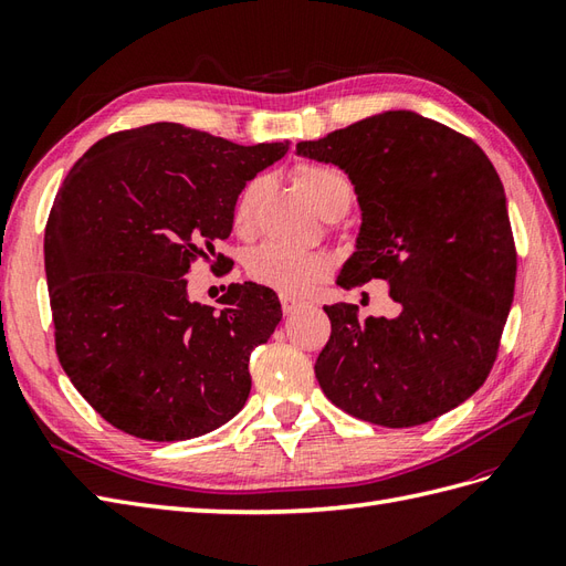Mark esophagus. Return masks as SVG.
I'll list each match as a JSON object with an SVG mask.
<instances>
[{
    "mask_svg": "<svg viewBox=\"0 0 566 566\" xmlns=\"http://www.w3.org/2000/svg\"><path fill=\"white\" fill-rule=\"evenodd\" d=\"M281 306H283V314H285V316H290V314H295L297 310H302V306H306V302L295 300V297H285V295H281Z\"/></svg>",
    "mask_w": 566,
    "mask_h": 566,
    "instance_id": "esophagus-1",
    "label": "esophagus"
}]
</instances>
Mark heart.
<instances>
[{
	"label": "heart",
	"instance_id": "obj_1",
	"mask_svg": "<svg viewBox=\"0 0 566 566\" xmlns=\"http://www.w3.org/2000/svg\"><path fill=\"white\" fill-rule=\"evenodd\" d=\"M295 181L321 217L337 219L347 212L352 202V184L339 169L321 163H306L295 169ZM262 193L264 181L254 179L238 196L233 205V229L238 233L252 231ZM248 271L254 281L279 290L281 295H304L325 276L328 262L316 252H287L266 243L250 252Z\"/></svg>",
	"mask_w": 566,
	"mask_h": 566
}]
</instances>
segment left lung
<instances>
[{"mask_svg": "<svg viewBox=\"0 0 566 566\" xmlns=\"http://www.w3.org/2000/svg\"><path fill=\"white\" fill-rule=\"evenodd\" d=\"M297 156L335 165L354 186L361 227L337 285H389L397 316L323 306L331 339L316 380L345 413L413 427L484 385L515 295L507 200L486 153L416 111H385L300 142Z\"/></svg>", "mask_w": 566, "mask_h": 566, "instance_id": "left-lung-1", "label": "left lung"}]
</instances>
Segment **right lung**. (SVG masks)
Listing matches in <instances>:
<instances>
[{"mask_svg":"<svg viewBox=\"0 0 566 566\" xmlns=\"http://www.w3.org/2000/svg\"><path fill=\"white\" fill-rule=\"evenodd\" d=\"M290 142L238 146L177 123L96 142L67 172L44 233L56 354L117 430L202 437L250 397V354L283 318L271 287L229 285L191 302L186 273L233 229L245 184Z\"/></svg>","mask_w":566,"mask_h":566,"instance_id":"add662e5","label":"right lung"}]
</instances>
